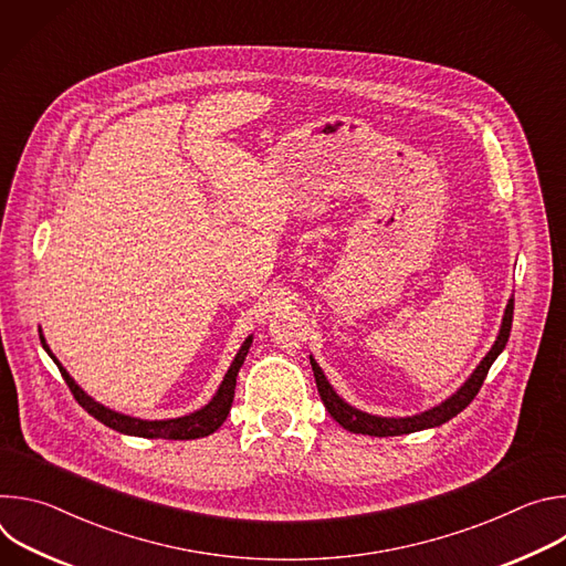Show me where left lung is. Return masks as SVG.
<instances>
[{
  "mask_svg": "<svg viewBox=\"0 0 566 566\" xmlns=\"http://www.w3.org/2000/svg\"><path fill=\"white\" fill-rule=\"evenodd\" d=\"M513 306H515V300L511 297L509 304H506L504 317H502L500 334H497L491 352L481 358V363L474 367V371L468 376V380L452 396H448L446 400L439 402V406H434V408H430L426 412H419V415H412V417H378V415L363 412V410L349 406V402L343 396L336 394V389L327 380L325 371L319 369V365L315 363L313 356H308L311 358V367H313V376H315V385H317V391H319V398H322V402H325V408L334 417V421H338L345 430H349L354 434L398 437V434L421 432V430H428V428H439V426H443L446 421H450L452 417H457L459 412H463L470 406V400L481 389L483 378H486L491 365L504 352V347L509 343V336H511V325H513Z\"/></svg>",
  "mask_w": 566,
  "mask_h": 566,
  "instance_id": "1",
  "label": "left lung"
}]
</instances>
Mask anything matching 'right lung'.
Segmentation results:
<instances>
[{
  "label": "right lung",
  "instance_id": "add662e5",
  "mask_svg": "<svg viewBox=\"0 0 566 566\" xmlns=\"http://www.w3.org/2000/svg\"><path fill=\"white\" fill-rule=\"evenodd\" d=\"M40 340H42V347L44 352L51 356V360L57 365L64 382L69 385L71 394L75 396V400L83 406L94 419H98L101 423H105L107 428L120 432V434H129V437H143V439H170V441H188V439H201V437H208L212 434L214 430L221 428V423L226 421L228 412H230V406H232V398H234V385H237V374L241 369V365H244L247 356H249V349L253 345V336H249L244 340V345L239 347L237 356L232 358L221 385L217 387L214 396L208 400V406H203L201 410L192 412V415H186V417H177V419H160V421H149V419H138V417H129V415H123V412H116V410H109L105 408L103 402L94 400L83 387H80L71 374L60 365V360L53 356V352L49 349L46 345V338L42 336V329H40Z\"/></svg>",
  "mask_w": 566,
  "mask_h": 566
}]
</instances>
